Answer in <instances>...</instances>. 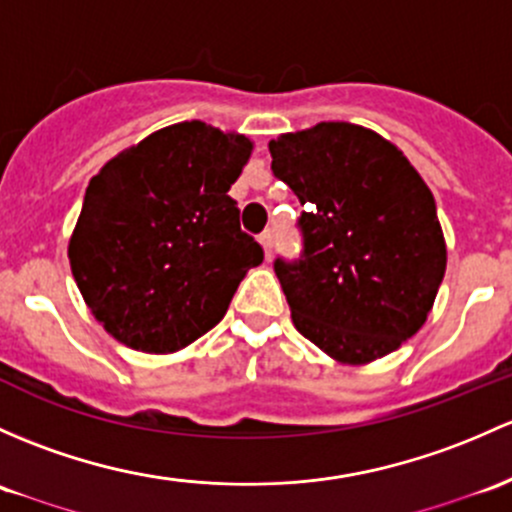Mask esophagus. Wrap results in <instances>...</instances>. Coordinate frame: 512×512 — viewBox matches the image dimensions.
Segmentation results:
<instances>
[{
	"label": "esophagus",
	"mask_w": 512,
	"mask_h": 512,
	"mask_svg": "<svg viewBox=\"0 0 512 512\" xmlns=\"http://www.w3.org/2000/svg\"><path fill=\"white\" fill-rule=\"evenodd\" d=\"M260 245L265 247V257H267V260H270V257H272V247H274V233H272V230H265V233L260 235Z\"/></svg>",
	"instance_id": "esophagus-1"
}]
</instances>
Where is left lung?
<instances>
[{"label": "left lung", "instance_id": "8db88e82", "mask_svg": "<svg viewBox=\"0 0 512 512\" xmlns=\"http://www.w3.org/2000/svg\"><path fill=\"white\" fill-rule=\"evenodd\" d=\"M272 174L304 206L297 260H274L297 331L370 363L422 328L446 270L432 191L405 154L351 122L270 142Z\"/></svg>", "mask_w": 512, "mask_h": 512}]
</instances>
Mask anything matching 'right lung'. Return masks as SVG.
<instances>
[{"instance_id":"add662e5","label":"right lung","mask_w":512,"mask_h":512,"mask_svg":"<svg viewBox=\"0 0 512 512\" xmlns=\"http://www.w3.org/2000/svg\"><path fill=\"white\" fill-rule=\"evenodd\" d=\"M252 142L203 122L149 134L93 176L68 257L85 304L134 351L171 353L218 324L262 245L230 186Z\"/></svg>"}]
</instances>
